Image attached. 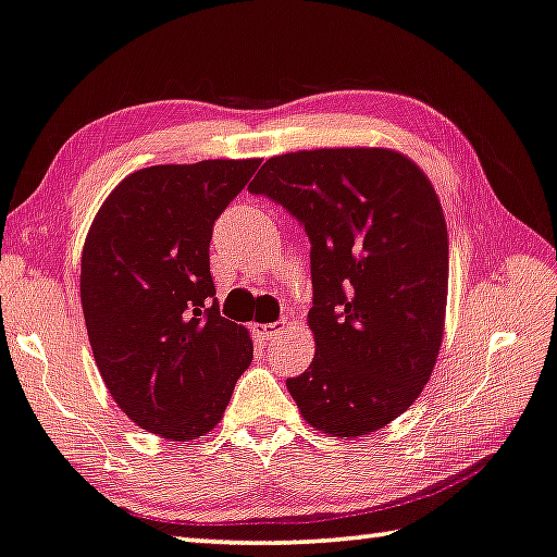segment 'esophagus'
<instances>
[{
	"label": "esophagus",
	"instance_id": "obj_1",
	"mask_svg": "<svg viewBox=\"0 0 557 557\" xmlns=\"http://www.w3.org/2000/svg\"><path fill=\"white\" fill-rule=\"evenodd\" d=\"M282 327H285V322H255L252 332L262 339V343H270V339H275L280 335Z\"/></svg>",
	"mask_w": 557,
	"mask_h": 557
}]
</instances>
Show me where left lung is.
<instances>
[{
    "label": "left lung",
    "mask_w": 557,
    "mask_h": 557,
    "mask_svg": "<svg viewBox=\"0 0 557 557\" xmlns=\"http://www.w3.org/2000/svg\"><path fill=\"white\" fill-rule=\"evenodd\" d=\"M312 243L314 358L287 389L330 437L377 433L418 400L445 335L447 225L433 182L389 147L275 154L250 182Z\"/></svg>",
    "instance_id": "left-lung-1"
}]
</instances>
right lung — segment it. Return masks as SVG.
I'll use <instances>...</instances> for the list:
<instances>
[{
	"instance_id": "obj_1",
	"label": "right lung",
	"mask_w": 557,
	"mask_h": 557,
	"mask_svg": "<svg viewBox=\"0 0 557 557\" xmlns=\"http://www.w3.org/2000/svg\"><path fill=\"white\" fill-rule=\"evenodd\" d=\"M257 168L252 157L137 170L89 225L79 272L89 345L112 400L147 433L207 435L250 368V332L214 300L210 239Z\"/></svg>"
}]
</instances>
